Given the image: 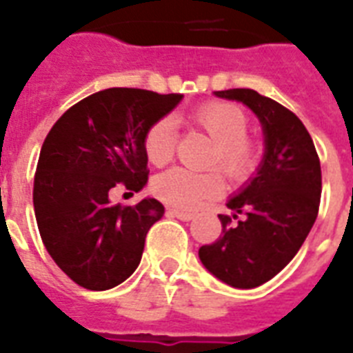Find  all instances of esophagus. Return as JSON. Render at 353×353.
Returning <instances> with one entry per match:
<instances>
[{"label": "esophagus", "instance_id": "1", "mask_svg": "<svg viewBox=\"0 0 353 353\" xmlns=\"http://www.w3.org/2000/svg\"><path fill=\"white\" fill-rule=\"evenodd\" d=\"M168 214L170 216H176L177 220H183V221H190L194 218V212H185V210H177V209H168Z\"/></svg>", "mask_w": 353, "mask_h": 353}]
</instances>
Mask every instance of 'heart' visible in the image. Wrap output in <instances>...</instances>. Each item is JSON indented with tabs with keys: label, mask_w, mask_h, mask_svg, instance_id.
Wrapping results in <instances>:
<instances>
[{
	"label": "heart",
	"mask_w": 353,
	"mask_h": 353,
	"mask_svg": "<svg viewBox=\"0 0 353 353\" xmlns=\"http://www.w3.org/2000/svg\"><path fill=\"white\" fill-rule=\"evenodd\" d=\"M188 121L216 143L210 166H218L232 181H245L260 163V144L247 135L249 117L234 102L210 101L196 108ZM176 124L170 117L157 119L143 137V152L154 166L168 165L176 155ZM223 179L218 172H190L172 168L152 181V192L166 205L194 209L203 199L220 196Z\"/></svg>",
	"instance_id": "heart-1"
}]
</instances>
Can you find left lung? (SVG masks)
I'll return each mask as SVG.
<instances>
[{"label":"left lung","mask_w":353,"mask_h":353,"mask_svg":"<svg viewBox=\"0 0 353 353\" xmlns=\"http://www.w3.org/2000/svg\"><path fill=\"white\" fill-rule=\"evenodd\" d=\"M256 113L265 154L256 176L227 201L242 220L218 214L221 234L199 247V260L221 282L251 290L265 284L291 262L317 220L323 176L317 150L295 113L254 90L216 91Z\"/></svg>","instance_id":"left-lung-1"}]
</instances>
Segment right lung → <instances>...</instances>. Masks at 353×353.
Returning <instances> with one entry per match:
<instances>
[{
	"instance_id": "add662e5",
	"label": "right lung",
	"mask_w": 353,
	"mask_h": 353,
	"mask_svg": "<svg viewBox=\"0 0 353 353\" xmlns=\"http://www.w3.org/2000/svg\"><path fill=\"white\" fill-rule=\"evenodd\" d=\"M183 95L110 88L54 122L41 144L32 203L41 241L57 265L91 291L112 290L137 269L144 238L165 207L154 198L110 203V190L148 181L144 132Z\"/></svg>"
}]
</instances>
